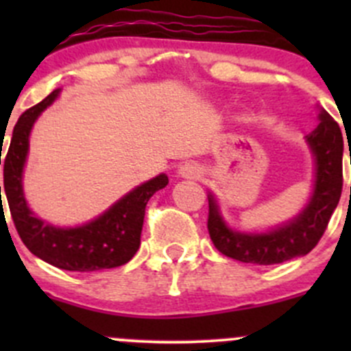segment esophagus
<instances>
[{"instance_id":"34e87169","label":"esophagus","mask_w":351,"mask_h":351,"mask_svg":"<svg viewBox=\"0 0 351 351\" xmlns=\"http://www.w3.org/2000/svg\"><path fill=\"white\" fill-rule=\"evenodd\" d=\"M180 175L185 176V178H198L202 175V168L197 162H186L180 168Z\"/></svg>"}]
</instances>
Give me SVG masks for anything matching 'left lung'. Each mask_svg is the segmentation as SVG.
I'll return each mask as SVG.
<instances>
[{
    "mask_svg": "<svg viewBox=\"0 0 351 351\" xmlns=\"http://www.w3.org/2000/svg\"><path fill=\"white\" fill-rule=\"evenodd\" d=\"M319 125L307 136L316 156L314 193L302 214L289 224L267 234L234 232L219 215L214 198L208 197L207 229L212 243L222 254L243 263L275 265L304 256L319 243L343 190L341 130L326 110L319 113Z\"/></svg>",
    "mask_w": 351,
    "mask_h": 351,
    "instance_id": "left-lung-1",
    "label": "left lung"
}]
</instances>
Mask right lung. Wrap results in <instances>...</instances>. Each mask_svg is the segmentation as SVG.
<instances>
[{
    "label": "right lung",
    "mask_w": 351,
    "mask_h": 351,
    "mask_svg": "<svg viewBox=\"0 0 351 351\" xmlns=\"http://www.w3.org/2000/svg\"><path fill=\"white\" fill-rule=\"evenodd\" d=\"M58 95L59 90H54L40 104L22 113L13 129L5 158H1L0 154V165L3 161L5 193L13 224L25 246L35 256L61 270L97 271L125 265L127 261L132 260L141 246V231H143L147 202L158 190L168 185V176L159 175L143 183L125 197L120 198L104 215L81 228L59 229L35 217L27 207L22 190V173L28 153V136L37 117L58 98Z\"/></svg>",
    "instance_id": "1"
}]
</instances>
